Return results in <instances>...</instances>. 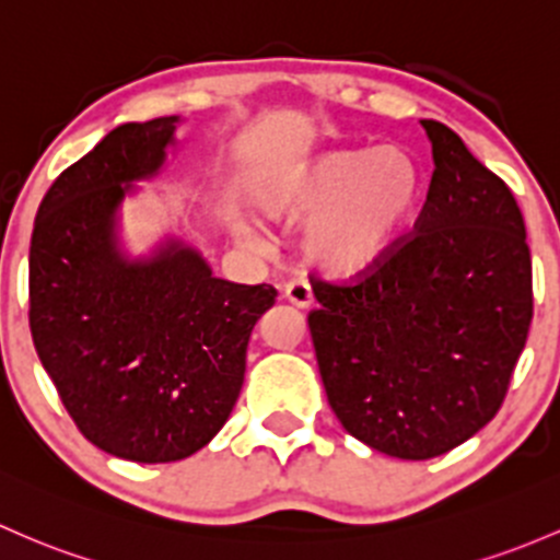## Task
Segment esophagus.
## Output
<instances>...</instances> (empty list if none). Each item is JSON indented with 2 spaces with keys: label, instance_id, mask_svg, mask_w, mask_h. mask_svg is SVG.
<instances>
[{
  "label": "esophagus",
  "instance_id": "obj_1",
  "mask_svg": "<svg viewBox=\"0 0 560 560\" xmlns=\"http://www.w3.org/2000/svg\"><path fill=\"white\" fill-rule=\"evenodd\" d=\"M284 298L290 300L292 305H298V308H311V305H314V292H311L308 281L303 279L290 281V284L284 287Z\"/></svg>",
  "mask_w": 560,
  "mask_h": 560
}]
</instances>
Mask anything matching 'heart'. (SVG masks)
I'll return each instance as SVG.
<instances>
[{"label": "heart", "mask_w": 560, "mask_h": 560, "mask_svg": "<svg viewBox=\"0 0 560 560\" xmlns=\"http://www.w3.org/2000/svg\"><path fill=\"white\" fill-rule=\"evenodd\" d=\"M423 190L410 150L397 144L332 150L262 190L270 217H308L300 235L305 260L332 279H357L386 260ZM241 238L255 241L249 228Z\"/></svg>", "instance_id": "heart-1"}]
</instances>
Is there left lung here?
<instances>
[{
  "mask_svg": "<svg viewBox=\"0 0 560 560\" xmlns=\"http://www.w3.org/2000/svg\"><path fill=\"white\" fill-rule=\"evenodd\" d=\"M416 233L351 287L314 284L329 408L368 448L423 462L497 416L532 325V255L510 187L438 120Z\"/></svg>",
  "mask_w": 560,
  "mask_h": 560,
  "instance_id": "left-lung-1",
  "label": "left lung"
}]
</instances>
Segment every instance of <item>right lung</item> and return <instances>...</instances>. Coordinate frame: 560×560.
Segmentation results:
<instances>
[{"label":"right lung","mask_w":560,"mask_h":560,"mask_svg":"<svg viewBox=\"0 0 560 560\" xmlns=\"http://www.w3.org/2000/svg\"><path fill=\"white\" fill-rule=\"evenodd\" d=\"M185 117L122 122L52 182L28 249L32 338L85 440L166 464L211 443L231 416L270 284L214 276L182 228L147 252L122 235V203L179 152Z\"/></svg>","instance_id":"right-lung-1"}]
</instances>
